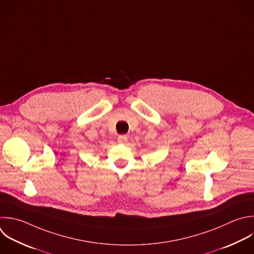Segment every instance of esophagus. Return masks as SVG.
<instances>
[{"label":"esophagus","instance_id":"esophagus-1","mask_svg":"<svg viewBox=\"0 0 254 254\" xmlns=\"http://www.w3.org/2000/svg\"><path fill=\"white\" fill-rule=\"evenodd\" d=\"M127 140H128V137L126 136V135H119L118 136V138H117V141H118V143H125V142H127Z\"/></svg>","mask_w":254,"mask_h":254}]
</instances>
